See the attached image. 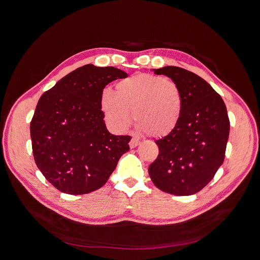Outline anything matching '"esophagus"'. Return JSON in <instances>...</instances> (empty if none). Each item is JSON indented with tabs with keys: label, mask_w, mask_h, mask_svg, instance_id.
<instances>
[{
	"label": "esophagus",
	"mask_w": 260,
	"mask_h": 260,
	"mask_svg": "<svg viewBox=\"0 0 260 260\" xmlns=\"http://www.w3.org/2000/svg\"><path fill=\"white\" fill-rule=\"evenodd\" d=\"M139 143H140V141L137 138H132V140L129 142V146H131V148H134L136 146H138Z\"/></svg>",
	"instance_id": "obj_1"
}]
</instances>
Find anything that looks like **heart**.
Masks as SVG:
<instances>
[{"label":"heart","mask_w":260,"mask_h":260,"mask_svg":"<svg viewBox=\"0 0 260 260\" xmlns=\"http://www.w3.org/2000/svg\"><path fill=\"white\" fill-rule=\"evenodd\" d=\"M100 106L107 123L116 132H125L134 119L138 128L153 137H165L178 125L182 93L174 81L152 74L123 79L116 91L104 88Z\"/></svg>","instance_id":"b5f03b06"}]
</instances>
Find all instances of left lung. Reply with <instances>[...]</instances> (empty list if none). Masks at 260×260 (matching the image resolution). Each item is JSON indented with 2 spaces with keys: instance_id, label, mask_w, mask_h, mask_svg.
I'll return each mask as SVG.
<instances>
[{
  "instance_id": "8db88e82",
  "label": "left lung",
  "mask_w": 260,
  "mask_h": 260,
  "mask_svg": "<svg viewBox=\"0 0 260 260\" xmlns=\"http://www.w3.org/2000/svg\"><path fill=\"white\" fill-rule=\"evenodd\" d=\"M171 78L182 93V114L174 132L156 141L157 159L148 167L153 183L176 196L196 194L221 167L230 133L225 104L196 74L177 66L154 70Z\"/></svg>"
}]
</instances>
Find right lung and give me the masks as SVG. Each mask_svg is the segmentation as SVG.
<instances>
[{"label":"right lung","mask_w":260,"mask_h":260,"mask_svg":"<svg viewBox=\"0 0 260 260\" xmlns=\"http://www.w3.org/2000/svg\"><path fill=\"white\" fill-rule=\"evenodd\" d=\"M127 74L87 64L45 91L30 122L38 169L60 192L83 195L102 187L129 149V136L106 128L100 95L104 87Z\"/></svg>","instance_id":"1"}]
</instances>
